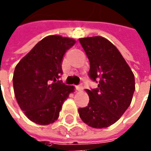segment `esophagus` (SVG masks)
Segmentation results:
<instances>
[{
  "mask_svg": "<svg viewBox=\"0 0 151 151\" xmlns=\"http://www.w3.org/2000/svg\"><path fill=\"white\" fill-rule=\"evenodd\" d=\"M76 89L78 90V91H83V87L82 85H78L76 86Z\"/></svg>",
  "mask_w": 151,
  "mask_h": 151,
  "instance_id": "34e87169",
  "label": "esophagus"
}]
</instances>
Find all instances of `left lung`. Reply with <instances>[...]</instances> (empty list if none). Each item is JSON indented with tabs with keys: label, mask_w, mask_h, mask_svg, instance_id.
I'll return each instance as SVG.
<instances>
[{
	"label": "left lung",
	"mask_w": 151,
	"mask_h": 151,
	"mask_svg": "<svg viewBox=\"0 0 151 151\" xmlns=\"http://www.w3.org/2000/svg\"><path fill=\"white\" fill-rule=\"evenodd\" d=\"M90 63L89 77L99 80L98 88L86 89L89 103L78 109L81 119L88 126L103 129L123 115L132 101L134 76L117 47L103 37L79 38ZM97 82V81H96Z\"/></svg>",
	"instance_id": "obj_1"
}]
</instances>
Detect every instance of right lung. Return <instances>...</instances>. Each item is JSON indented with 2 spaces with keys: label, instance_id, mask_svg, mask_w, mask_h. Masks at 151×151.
I'll use <instances>...</instances> for the list:
<instances>
[{
  "label": "right lung",
  "instance_id": "add662e5",
  "mask_svg": "<svg viewBox=\"0 0 151 151\" xmlns=\"http://www.w3.org/2000/svg\"><path fill=\"white\" fill-rule=\"evenodd\" d=\"M76 43L58 35L44 37L15 68L13 88L19 106L29 119L41 125L55 122L73 86L58 80L63 57Z\"/></svg>",
  "mask_w": 151,
  "mask_h": 151
}]
</instances>
